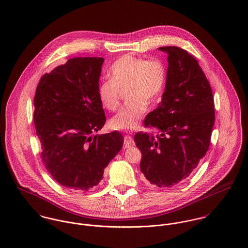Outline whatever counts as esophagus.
<instances>
[{"label":"esophagus","instance_id":"obj_1","mask_svg":"<svg viewBox=\"0 0 248 248\" xmlns=\"http://www.w3.org/2000/svg\"><path fill=\"white\" fill-rule=\"evenodd\" d=\"M135 142L133 140V139L130 136H125L124 137V148H130L131 146H134Z\"/></svg>","mask_w":248,"mask_h":248}]
</instances>
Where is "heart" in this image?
I'll return each instance as SVG.
<instances>
[{"label": "heart", "instance_id": "heart-1", "mask_svg": "<svg viewBox=\"0 0 248 248\" xmlns=\"http://www.w3.org/2000/svg\"><path fill=\"white\" fill-rule=\"evenodd\" d=\"M109 81H102L97 87V96L103 108L115 111L120 105L119 91L126 90L128 100L113 116L109 125L115 130L136 129L147 109V103L157 100L166 83V69L157 58L146 60L133 54H125L110 66Z\"/></svg>", "mask_w": 248, "mask_h": 248}]
</instances>
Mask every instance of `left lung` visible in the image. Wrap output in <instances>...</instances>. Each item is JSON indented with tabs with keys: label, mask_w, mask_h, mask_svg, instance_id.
Here are the masks:
<instances>
[{
	"label": "left lung",
	"mask_w": 248,
	"mask_h": 248,
	"mask_svg": "<svg viewBox=\"0 0 248 248\" xmlns=\"http://www.w3.org/2000/svg\"><path fill=\"white\" fill-rule=\"evenodd\" d=\"M168 53L165 92L157 108L148 113L135 142L141 151L140 170L151 184L172 187L189 177L208 151L215 124L212 89L197 59L175 46Z\"/></svg>",
	"instance_id": "1"
}]
</instances>
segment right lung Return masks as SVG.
I'll return each instance as SVG.
<instances>
[{"label": "right lung", "mask_w": 248, "mask_h": 248, "mask_svg": "<svg viewBox=\"0 0 248 248\" xmlns=\"http://www.w3.org/2000/svg\"><path fill=\"white\" fill-rule=\"evenodd\" d=\"M102 57H73L45 73L36 88L33 120L41 158L56 182L88 191L121 150L123 136L102 129L106 116L97 96Z\"/></svg>", "instance_id": "add662e5"}]
</instances>
